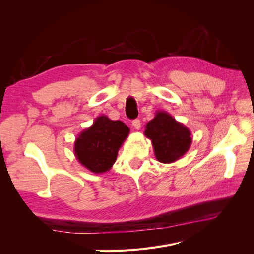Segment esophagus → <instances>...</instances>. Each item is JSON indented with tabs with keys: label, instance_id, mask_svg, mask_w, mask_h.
I'll list each match as a JSON object with an SVG mask.
<instances>
[{
	"label": "esophagus",
	"instance_id": "esophagus-1",
	"mask_svg": "<svg viewBox=\"0 0 254 254\" xmlns=\"http://www.w3.org/2000/svg\"><path fill=\"white\" fill-rule=\"evenodd\" d=\"M132 126L134 127V129L139 130L141 128V121L140 120H134L132 121Z\"/></svg>",
	"mask_w": 254,
	"mask_h": 254
}]
</instances>
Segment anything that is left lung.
Returning a JSON list of instances; mask_svg holds the SVG:
<instances>
[{
  "instance_id": "obj_1",
  "label": "left lung",
  "mask_w": 254,
  "mask_h": 254,
  "mask_svg": "<svg viewBox=\"0 0 254 254\" xmlns=\"http://www.w3.org/2000/svg\"><path fill=\"white\" fill-rule=\"evenodd\" d=\"M144 134L151 141L155 156L161 163L179 160L191 144L190 129L165 111L156 112L155 118L146 124Z\"/></svg>"
}]
</instances>
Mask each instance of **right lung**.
<instances>
[{"label": "right lung", "instance_id": "obj_1", "mask_svg": "<svg viewBox=\"0 0 254 254\" xmlns=\"http://www.w3.org/2000/svg\"><path fill=\"white\" fill-rule=\"evenodd\" d=\"M129 131L123 122L99 115L93 124L78 134L74 144L75 157L92 173L108 172L117 161L119 149Z\"/></svg>", "mask_w": 254, "mask_h": 254}]
</instances>
